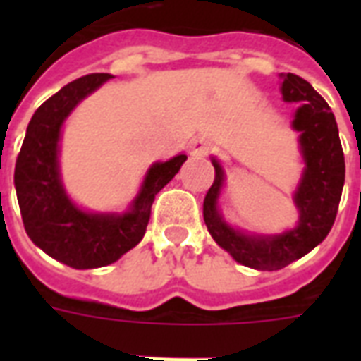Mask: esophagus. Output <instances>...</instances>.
<instances>
[{
  "mask_svg": "<svg viewBox=\"0 0 361 361\" xmlns=\"http://www.w3.org/2000/svg\"><path fill=\"white\" fill-rule=\"evenodd\" d=\"M212 152V142L206 140V138H197L192 142V153L197 155H208Z\"/></svg>",
  "mask_w": 361,
  "mask_h": 361,
  "instance_id": "obj_1",
  "label": "esophagus"
}]
</instances>
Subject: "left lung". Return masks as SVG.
<instances>
[{"label":"left lung","mask_w":361,"mask_h":361,"mask_svg":"<svg viewBox=\"0 0 361 361\" xmlns=\"http://www.w3.org/2000/svg\"><path fill=\"white\" fill-rule=\"evenodd\" d=\"M281 95L286 103H298L292 127L300 133L303 169L302 181L294 192V204L300 212L296 228L274 236H251L232 228L217 209L225 172L217 159H212L215 180L204 198V223L209 234L236 262L247 268L274 271L288 266L313 251L336 221L343 185H345V155H343L336 116L319 92L302 76L281 75Z\"/></svg>","instance_id":"1"}]
</instances>
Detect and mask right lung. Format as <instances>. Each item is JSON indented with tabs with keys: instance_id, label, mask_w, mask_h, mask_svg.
<instances>
[{
	"instance_id": "1",
	"label": "right lung",
	"mask_w": 361,
	"mask_h": 361,
	"mask_svg": "<svg viewBox=\"0 0 361 361\" xmlns=\"http://www.w3.org/2000/svg\"><path fill=\"white\" fill-rule=\"evenodd\" d=\"M112 76L93 73L76 78L35 110L14 166V187L27 236L59 262L76 269L101 268L116 262L138 245L146 234L152 204L169 183L187 155H176L147 170L140 192L129 212L90 214L73 204L59 178L61 125L82 99Z\"/></svg>"
}]
</instances>
